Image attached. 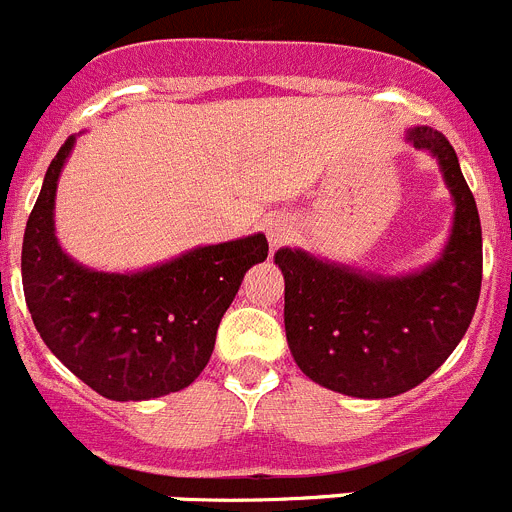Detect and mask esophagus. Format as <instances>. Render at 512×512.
I'll return each instance as SVG.
<instances>
[{"instance_id": "34e87169", "label": "esophagus", "mask_w": 512, "mask_h": 512, "mask_svg": "<svg viewBox=\"0 0 512 512\" xmlns=\"http://www.w3.org/2000/svg\"><path fill=\"white\" fill-rule=\"evenodd\" d=\"M290 224L285 216H270V219H265V234H267V242H270V247H280L285 245L290 239Z\"/></svg>"}]
</instances>
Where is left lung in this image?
I'll list each match as a JSON object with an SVG mask.
<instances>
[{"mask_svg":"<svg viewBox=\"0 0 512 512\" xmlns=\"http://www.w3.org/2000/svg\"><path fill=\"white\" fill-rule=\"evenodd\" d=\"M408 140L439 158L457 206L449 245L434 265L382 278L303 250L275 252L290 354L303 375L352 398H393L421 385L462 342L480 301V214L457 153L431 127H413Z\"/></svg>","mask_w":512,"mask_h":512,"instance_id":"obj_1","label":"left lung"}]
</instances>
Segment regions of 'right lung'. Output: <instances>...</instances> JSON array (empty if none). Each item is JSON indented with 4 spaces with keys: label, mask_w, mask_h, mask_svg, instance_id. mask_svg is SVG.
<instances>
[{
    "label": "right lung",
    "mask_w": 512,
    "mask_h": 512,
    "mask_svg": "<svg viewBox=\"0 0 512 512\" xmlns=\"http://www.w3.org/2000/svg\"><path fill=\"white\" fill-rule=\"evenodd\" d=\"M76 137L45 173L22 239V288L50 352L109 400H150L188 388L214 352L216 329L265 234L196 247L142 273H99L73 262L55 239L58 176Z\"/></svg>",
    "instance_id": "right-lung-1"
}]
</instances>
